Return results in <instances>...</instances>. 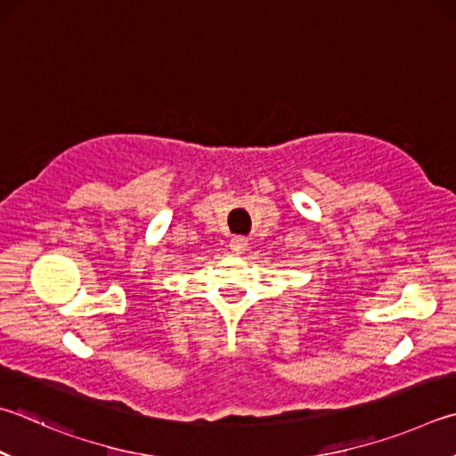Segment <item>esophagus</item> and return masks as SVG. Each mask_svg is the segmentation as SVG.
<instances>
[{"label":"esophagus","instance_id":"obj_1","mask_svg":"<svg viewBox=\"0 0 456 456\" xmlns=\"http://www.w3.org/2000/svg\"><path fill=\"white\" fill-rule=\"evenodd\" d=\"M247 245H249V243H247L245 237H233V239H231V243H229L231 251L237 253V255H241L247 249Z\"/></svg>","mask_w":456,"mask_h":456}]
</instances>
